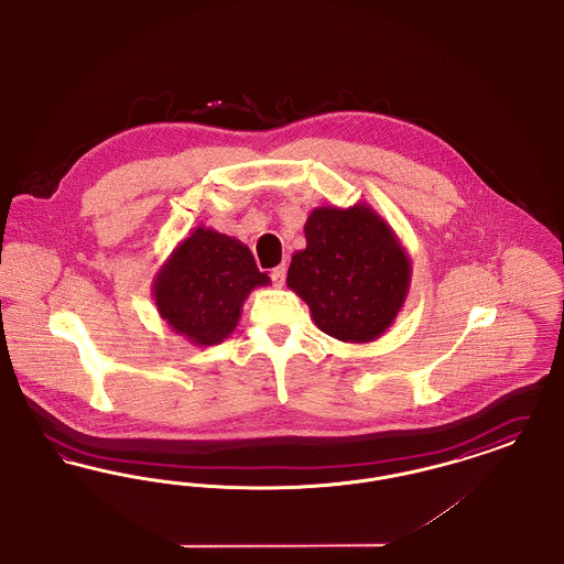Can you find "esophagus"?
I'll return each instance as SVG.
<instances>
[{"mask_svg":"<svg viewBox=\"0 0 564 564\" xmlns=\"http://www.w3.org/2000/svg\"><path fill=\"white\" fill-rule=\"evenodd\" d=\"M285 265H276V268H272L270 270V279H272V283L276 285V288H281L283 283H285Z\"/></svg>","mask_w":564,"mask_h":564,"instance_id":"34e87169","label":"esophagus"}]
</instances>
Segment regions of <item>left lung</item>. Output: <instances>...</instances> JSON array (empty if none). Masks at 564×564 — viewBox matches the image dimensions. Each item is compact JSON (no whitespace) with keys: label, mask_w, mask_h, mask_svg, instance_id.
<instances>
[{"label":"left lung","mask_w":564,"mask_h":564,"mask_svg":"<svg viewBox=\"0 0 564 564\" xmlns=\"http://www.w3.org/2000/svg\"><path fill=\"white\" fill-rule=\"evenodd\" d=\"M306 247L288 270V288L308 304L315 326L343 343H372L397 319L411 260L390 224L365 202L317 206L304 224Z\"/></svg>","instance_id":"1"}]
</instances>
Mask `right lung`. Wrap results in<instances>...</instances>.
<instances>
[{
    "mask_svg": "<svg viewBox=\"0 0 564 564\" xmlns=\"http://www.w3.org/2000/svg\"><path fill=\"white\" fill-rule=\"evenodd\" d=\"M270 285L247 245L199 226L181 240L153 279V300L167 328L192 345L210 347L238 326L242 304Z\"/></svg>",
    "mask_w": 564,
    "mask_h": 564,
    "instance_id": "obj_1",
    "label": "right lung"
}]
</instances>
